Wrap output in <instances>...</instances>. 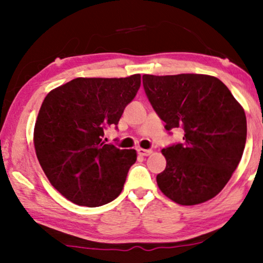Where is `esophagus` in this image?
<instances>
[{
	"label": "esophagus",
	"instance_id": "34e87169",
	"mask_svg": "<svg viewBox=\"0 0 263 263\" xmlns=\"http://www.w3.org/2000/svg\"><path fill=\"white\" fill-rule=\"evenodd\" d=\"M137 153H138V155H140V156H149V155H152L153 151H152V149L138 148V149H137Z\"/></svg>",
	"mask_w": 263,
	"mask_h": 263
}]
</instances>
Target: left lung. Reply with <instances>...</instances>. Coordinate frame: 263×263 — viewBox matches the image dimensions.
I'll return each mask as SVG.
<instances>
[{"label": "left lung", "instance_id": "8db88e82", "mask_svg": "<svg viewBox=\"0 0 263 263\" xmlns=\"http://www.w3.org/2000/svg\"><path fill=\"white\" fill-rule=\"evenodd\" d=\"M144 92L164 128L184 131L183 142L162 149L165 170L157 184L180 205L204 203L221 192L246 143V115L228 86L201 74L143 75Z\"/></svg>", "mask_w": 263, "mask_h": 263}]
</instances>
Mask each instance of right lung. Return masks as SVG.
Instances as JSON below:
<instances>
[{"instance_id": "obj_1", "label": "right lung", "mask_w": 263, "mask_h": 263, "mask_svg": "<svg viewBox=\"0 0 263 263\" xmlns=\"http://www.w3.org/2000/svg\"><path fill=\"white\" fill-rule=\"evenodd\" d=\"M140 86V74L77 78L45 96L35 121V153L49 182L68 200L96 208L122 192L137 155L102 138L107 127L117 128Z\"/></svg>"}]
</instances>
